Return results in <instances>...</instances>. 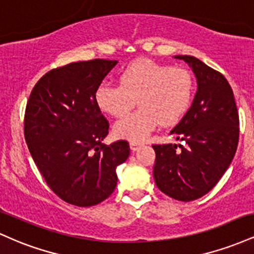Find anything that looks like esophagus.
Segmentation results:
<instances>
[{
  "label": "esophagus",
  "mask_w": 254,
  "mask_h": 254,
  "mask_svg": "<svg viewBox=\"0 0 254 254\" xmlns=\"http://www.w3.org/2000/svg\"><path fill=\"white\" fill-rule=\"evenodd\" d=\"M139 147H141V143H138V142H130V148L132 151L137 150Z\"/></svg>",
  "instance_id": "34e87169"
}]
</instances>
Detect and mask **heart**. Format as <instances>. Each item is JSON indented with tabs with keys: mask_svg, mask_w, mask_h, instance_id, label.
Returning <instances> with one entry per match:
<instances>
[{
	"mask_svg": "<svg viewBox=\"0 0 254 254\" xmlns=\"http://www.w3.org/2000/svg\"><path fill=\"white\" fill-rule=\"evenodd\" d=\"M119 86L101 84L95 94L99 109L113 117L129 113L137 99L139 109L115 125V133L132 142L143 141L161 123H177L190 106L193 77L184 66L138 60L122 70Z\"/></svg>",
	"mask_w": 254,
	"mask_h": 254,
	"instance_id": "b5f03b06",
	"label": "heart"
}]
</instances>
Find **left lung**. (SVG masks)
Instances as JSON below:
<instances>
[{
	"mask_svg": "<svg viewBox=\"0 0 254 254\" xmlns=\"http://www.w3.org/2000/svg\"><path fill=\"white\" fill-rule=\"evenodd\" d=\"M191 66L198 89L171 135L184 144H153L154 180L160 191L183 202L208 193L229 167L239 142V113L227 78L192 56H176Z\"/></svg>",
	"mask_w": 254,
	"mask_h": 254,
	"instance_id": "obj_1",
	"label": "left lung"
}]
</instances>
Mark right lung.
<instances>
[{"mask_svg": "<svg viewBox=\"0 0 254 254\" xmlns=\"http://www.w3.org/2000/svg\"><path fill=\"white\" fill-rule=\"evenodd\" d=\"M117 61L92 60L55 68L39 78L27 100L26 143L49 188L64 202L97 205L117 185L116 168L129 157L124 139L101 141L110 124L95 94Z\"/></svg>", "mask_w": 254, "mask_h": 254, "instance_id": "right-lung-1", "label": "right lung"}]
</instances>
